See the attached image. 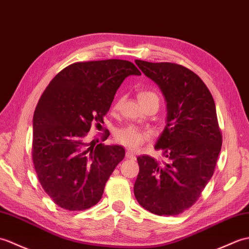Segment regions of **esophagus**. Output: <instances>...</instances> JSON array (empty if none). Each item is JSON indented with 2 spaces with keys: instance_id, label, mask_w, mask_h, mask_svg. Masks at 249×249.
<instances>
[{
  "instance_id": "1",
  "label": "esophagus",
  "mask_w": 249,
  "mask_h": 249,
  "mask_svg": "<svg viewBox=\"0 0 249 249\" xmlns=\"http://www.w3.org/2000/svg\"><path fill=\"white\" fill-rule=\"evenodd\" d=\"M125 157L128 159H131V160H135V158H136L135 153L133 151H131V150H128L125 152Z\"/></svg>"
}]
</instances>
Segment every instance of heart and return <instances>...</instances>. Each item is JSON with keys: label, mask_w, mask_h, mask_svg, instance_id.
<instances>
[{"label": "heart", "mask_w": 249, "mask_h": 249, "mask_svg": "<svg viewBox=\"0 0 249 249\" xmlns=\"http://www.w3.org/2000/svg\"><path fill=\"white\" fill-rule=\"evenodd\" d=\"M137 97H139V100L143 107H146L147 104L152 102H156L158 104L160 103L159 96L156 92L150 90L140 91ZM121 102H123V99L118 98L113 104V109L117 110L121 106ZM149 137H150V133H149L148 131L142 130L139 128V126L133 124L124 126V128H120L115 132L116 141L121 143V145H124L130 149H135L141 146L143 142H146L149 139Z\"/></svg>", "instance_id": "1"}]
</instances>
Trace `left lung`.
I'll list each match as a JSON object with an SVG mask.
<instances>
[{"instance_id":"8db88e82","label":"left lung","mask_w":249,"mask_h":249,"mask_svg":"<svg viewBox=\"0 0 249 249\" xmlns=\"http://www.w3.org/2000/svg\"><path fill=\"white\" fill-rule=\"evenodd\" d=\"M135 63L161 88L167 124L154 146L166 162L137 158L134 195L149 212L178 215L197 201L214 174L223 142L216 107L209 88L192 70L174 63Z\"/></svg>"}]
</instances>
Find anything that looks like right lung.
<instances>
[{
	"label": "right lung",
	"instance_id": "add662e5",
	"mask_svg": "<svg viewBox=\"0 0 249 249\" xmlns=\"http://www.w3.org/2000/svg\"><path fill=\"white\" fill-rule=\"evenodd\" d=\"M141 75L124 59L69 65L42 92L33 118V163L42 189L55 204L83 211L101 199L124 147L91 145V124L101 125L116 91L129 75ZM108 134L103 136L107 140Z\"/></svg>",
	"mask_w": 249,
	"mask_h": 249
}]
</instances>
